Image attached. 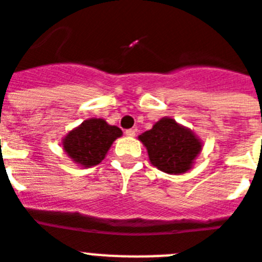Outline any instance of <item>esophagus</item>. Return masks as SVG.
I'll return each mask as SVG.
<instances>
[{"label":"esophagus","mask_w":262,"mask_h":262,"mask_svg":"<svg viewBox=\"0 0 262 262\" xmlns=\"http://www.w3.org/2000/svg\"><path fill=\"white\" fill-rule=\"evenodd\" d=\"M125 135H126L127 137H135V136H136V129H127V130L125 132Z\"/></svg>","instance_id":"obj_1"}]
</instances>
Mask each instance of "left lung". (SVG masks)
<instances>
[{
	"instance_id": "left-lung-1",
	"label": "left lung",
	"mask_w": 262,
	"mask_h": 262,
	"mask_svg": "<svg viewBox=\"0 0 262 262\" xmlns=\"http://www.w3.org/2000/svg\"><path fill=\"white\" fill-rule=\"evenodd\" d=\"M145 145L152 165L171 175L190 171L202 150V141L191 129L164 117L150 130L138 136Z\"/></svg>"
}]
</instances>
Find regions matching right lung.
<instances>
[{"mask_svg":"<svg viewBox=\"0 0 262 262\" xmlns=\"http://www.w3.org/2000/svg\"><path fill=\"white\" fill-rule=\"evenodd\" d=\"M121 136L120 127L109 125L102 118H90L69 132L61 144L72 161L90 168L105 159L113 142Z\"/></svg>","mask_w":262,"mask_h":262,"instance_id":"add662e5","label":"right lung"}]
</instances>
